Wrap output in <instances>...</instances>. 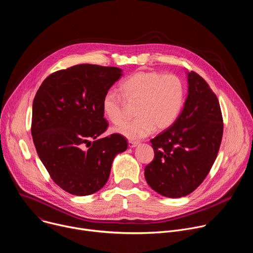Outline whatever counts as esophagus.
<instances>
[{"label": "esophagus", "instance_id": "esophagus-1", "mask_svg": "<svg viewBox=\"0 0 253 253\" xmlns=\"http://www.w3.org/2000/svg\"><path fill=\"white\" fill-rule=\"evenodd\" d=\"M137 142H134V141H129L128 142V146L130 147V148H134V147H136L137 146Z\"/></svg>", "mask_w": 253, "mask_h": 253}]
</instances>
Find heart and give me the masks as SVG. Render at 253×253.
Masks as SVG:
<instances>
[{
	"instance_id": "1",
	"label": "heart",
	"mask_w": 253,
	"mask_h": 253,
	"mask_svg": "<svg viewBox=\"0 0 253 253\" xmlns=\"http://www.w3.org/2000/svg\"><path fill=\"white\" fill-rule=\"evenodd\" d=\"M122 98L136 103L132 121L123 123L114 131L130 140L147 137L156 128L163 130L177 119L184 101V85L175 75H163L154 71H139L126 78L119 86ZM122 98L113 91L102 99L104 116L113 124L125 119Z\"/></svg>"
}]
</instances>
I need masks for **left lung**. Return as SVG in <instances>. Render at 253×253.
Returning <instances> with one entry per match:
<instances>
[{
  "mask_svg": "<svg viewBox=\"0 0 253 253\" xmlns=\"http://www.w3.org/2000/svg\"><path fill=\"white\" fill-rule=\"evenodd\" d=\"M188 95L176 121L151 139L154 159L145 167L148 185L179 198L193 192L209 173L222 140L219 101L195 72L187 73Z\"/></svg>",
  "mask_w": 253,
  "mask_h": 253,
  "instance_id": "left-lung-1",
  "label": "left lung"
}]
</instances>
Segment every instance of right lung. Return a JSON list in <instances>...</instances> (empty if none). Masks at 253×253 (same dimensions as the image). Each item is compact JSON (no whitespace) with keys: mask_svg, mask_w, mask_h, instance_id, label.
Masks as SVG:
<instances>
[{"mask_svg":"<svg viewBox=\"0 0 253 253\" xmlns=\"http://www.w3.org/2000/svg\"><path fill=\"white\" fill-rule=\"evenodd\" d=\"M121 76L116 67L80 64L51 74L36 93L31 127L36 150L53 181L70 194L100 190L115 156L128 147L117 133L97 139L108 128L103 96Z\"/></svg>","mask_w":253,"mask_h":253,"instance_id":"1","label":"right lung"}]
</instances>
